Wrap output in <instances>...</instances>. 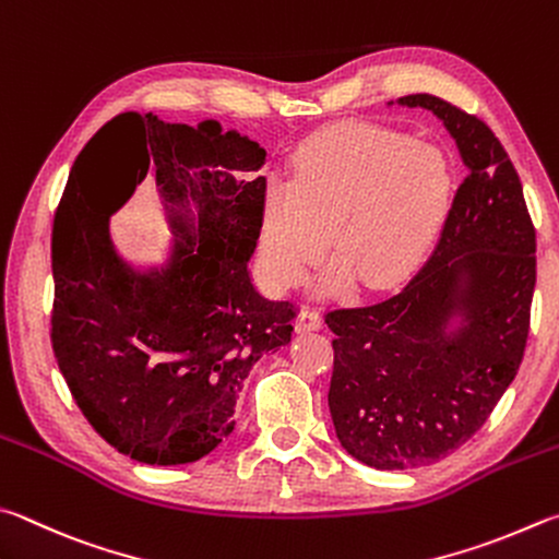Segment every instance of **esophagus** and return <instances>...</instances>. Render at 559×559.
<instances>
[{
	"label": "esophagus",
	"mask_w": 559,
	"mask_h": 559,
	"mask_svg": "<svg viewBox=\"0 0 559 559\" xmlns=\"http://www.w3.org/2000/svg\"><path fill=\"white\" fill-rule=\"evenodd\" d=\"M322 328V318L320 312L310 308V306H302L298 312V320H296V330L298 332H312V330H320Z\"/></svg>",
	"instance_id": "obj_1"
}]
</instances>
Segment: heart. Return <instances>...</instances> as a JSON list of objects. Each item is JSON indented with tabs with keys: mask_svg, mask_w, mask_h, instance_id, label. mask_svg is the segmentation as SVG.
<instances>
[{
	"mask_svg": "<svg viewBox=\"0 0 559 559\" xmlns=\"http://www.w3.org/2000/svg\"><path fill=\"white\" fill-rule=\"evenodd\" d=\"M452 174L440 148L403 131L342 124L308 139L293 182L273 178L261 202L259 259L276 290L298 286L328 247L322 286L401 281L448 215Z\"/></svg>",
	"mask_w": 559,
	"mask_h": 559,
	"instance_id": "b5f03b06",
	"label": "heart"
}]
</instances>
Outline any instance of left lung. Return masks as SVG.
<instances>
[{
  "mask_svg": "<svg viewBox=\"0 0 559 559\" xmlns=\"http://www.w3.org/2000/svg\"><path fill=\"white\" fill-rule=\"evenodd\" d=\"M466 176L442 235L408 286L324 312L334 332L330 413L342 448L377 469H413L460 450L523 361L535 290V227L519 170L476 115L435 95ZM454 309L463 328L443 332Z\"/></svg>",
  "mask_w": 559,
  "mask_h": 559,
  "instance_id": "left-lung-1",
  "label": "left lung"
}]
</instances>
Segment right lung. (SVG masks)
Masks as SVG:
<instances>
[{
    "label": "right lung",
    "mask_w": 559,
    "mask_h": 559,
    "mask_svg": "<svg viewBox=\"0 0 559 559\" xmlns=\"http://www.w3.org/2000/svg\"><path fill=\"white\" fill-rule=\"evenodd\" d=\"M263 156L217 121L124 111L70 168L50 239V344L87 423L131 460L188 464L215 450L253 364L293 337L298 308L263 300L247 271L266 178L241 176ZM151 167L169 199L197 202L201 247L179 242L164 272L136 277L110 249L108 215Z\"/></svg>",
    "instance_id": "right-lung-1"
}]
</instances>
